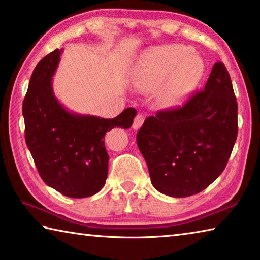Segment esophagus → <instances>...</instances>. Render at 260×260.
Wrapping results in <instances>:
<instances>
[{"label":"esophagus","instance_id":"obj_1","mask_svg":"<svg viewBox=\"0 0 260 260\" xmlns=\"http://www.w3.org/2000/svg\"><path fill=\"white\" fill-rule=\"evenodd\" d=\"M143 120H144V114L143 113H138L134 118V121H133V128L134 129H139L141 125L143 124Z\"/></svg>","mask_w":260,"mask_h":260}]
</instances>
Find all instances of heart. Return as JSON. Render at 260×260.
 Instances as JSON below:
<instances>
[{"instance_id":"heart-1","label":"heart","mask_w":260,"mask_h":260,"mask_svg":"<svg viewBox=\"0 0 260 260\" xmlns=\"http://www.w3.org/2000/svg\"><path fill=\"white\" fill-rule=\"evenodd\" d=\"M188 52V48L179 45L160 46L147 51L132 74L133 85L140 90H152L170 75L160 91V102L165 107L179 104L203 71L200 57Z\"/></svg>"}]
</instances>
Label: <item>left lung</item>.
Returning <instances> with one entry per match:
<instances>
[{
	"label": "left lung",
	"mask_w": 260,
	"mask_h": 260,
	"mask_svg": "<svg viewBox=\"0 0 260 260\" xmlns=\"http://www.w3.org/2000/svg\"><path fill=\"white\" fill-rule=\"evenodd\" d=\"M237 102L225 64L182 105L148 117L136 134L151 183L172 197L199 193L217 179L237 138Z\"/></svg>",
	"instance_id": "left-lung-1"
}]
</instances>
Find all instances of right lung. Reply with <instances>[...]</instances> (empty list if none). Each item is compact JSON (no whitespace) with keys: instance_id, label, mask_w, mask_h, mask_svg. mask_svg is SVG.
I'll return each mask as SVG.
<instances>
[{"instance_id":"obj_1","label":"right lung","mask_w":260,"mask_h":260,"mask_svg":"<svg viewBox=\"0 0 260 260\" xmlns=\"http://www.w3.org/2000/svg\"><path fill=\"white\" fill-rule=\"evenodd\" d=\"M60 54L56 49L43 57L30 77L23 102L25 141L45 183L82 199L99 192L108 178L105 133L114 127L129 128L136 110L126 109L113 119L68 112L51 89Z\"/></svg>"}]
</instances>
